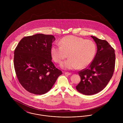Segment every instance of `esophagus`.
Here are the masks:
<instances>
[{
	"mask_svg": "<svg viewBox=\"0 0 123 123\" xmlns=\"http://www.w3.org/2000/svg\"><path fill=\"white\" fill-rule=\"evenodd\" d=\"M64 74H65V75H71V73H70V72H64Z\"/></svg>",
	"mask_w": 123,
	"mask_h": 123,
	"instance_id": "1",
	"label": "esophagus"
}]
</instances>
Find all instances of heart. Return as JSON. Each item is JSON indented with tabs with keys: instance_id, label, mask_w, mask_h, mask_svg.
<instances>
[{
	"instance_id": "b5f03b06",
	"label": "heart",
	"mask_w": 123,
	"mask_h": 123,
	"mask_svg": "<svg viewBox=\"0 0 123 123\" xmlns=\"http://www.w3.org/2000/svg\"><path fill=\"white\" fill-rule=\"evenodd\" d=\"M60 45H53L51 54L54 61L61 63L67 57L69 59L62 63L63 69L73 70L78 67L83 69L93 61L97 51L94 42L73 35L62 38L59 42Z\"/></svg>"
}]
</instances>
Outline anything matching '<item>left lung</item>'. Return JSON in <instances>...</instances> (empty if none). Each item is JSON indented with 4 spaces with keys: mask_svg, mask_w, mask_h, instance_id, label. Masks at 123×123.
Here are the masks:
<instances>
[{
    "mask_svg": "<svg viewBox=\"0 0 123 123\" xmlns=\"http://www.w3.org/2000/svg\"><path fill=\"white\" fill-rule=\"evenodd\" d=\"M91 37L97 44V52L88 67L79 72L81 80L76 87L79 92L86 95L97 94L105 88L115 66L114 49L106 41Z\"/></svg>",
    "mask_w": 123,
    "mask_h": 123,
    "instance_id": "1",
    "label": "left lung"
}]
</instances>
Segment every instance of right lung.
<instances>
[{
  "label": "right lung",
  "instance_id": "obj_1",
  "mask_svg": "<svg viewBox=\"0 0 123 123\" xmlns=\"http://www.w3.org/2000/svg\"><path fill=\"white\" fill-rule=\"evenodd\" d=\"M55 40L53 35L42 34L26 36L15 49L14 63L17 77L30 93H47L62 74L52 62L51 48Z\"/></svg>",
  "mask_w": 123,
  "mask_h": 123
}]
</instances>
